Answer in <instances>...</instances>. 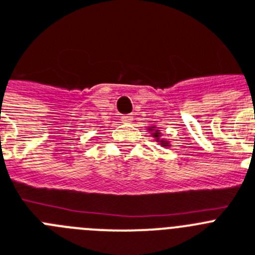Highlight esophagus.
Returning <instances> with one entry per match:
<instances>
[{"label":"esophagus","instance_id":"esophagus-1","mask_svg":"<svg viewBox=\"0 0 255 255\" xmlns=\"http://www.w3.org/2000/svg\"><path fill=\"white\" fill-rule=\"evenodd\" d=\"M122 121L125 122V123H130V122L133 121V117H132L130 114L123 115V117H122Z\"/></svg>","mask_w":255,"mask_h":255}]
</instances>
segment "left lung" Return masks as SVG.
<instances>
[{
	"instance_id": "obj_1",
	"label": "left lung",
	"mask_w": 255,
	"mask_h": 255,
	"mask_svg": "<svg viewBox=\"0 0 255 255\" xmlns=\"http://www.w3.org/2000/svg\"><path fill=\"white\" fill-rule=\"evenodd\" d=\"M150 130H151V129H150ZM152 136L158 137V136H159V134H158V132H155V133H152ZM161 143H163V145H164V146H167V142H161Z\"/></svg>"
}]
</instances>
